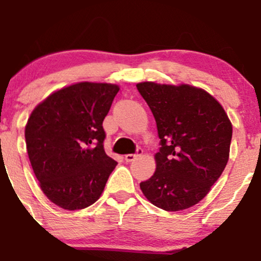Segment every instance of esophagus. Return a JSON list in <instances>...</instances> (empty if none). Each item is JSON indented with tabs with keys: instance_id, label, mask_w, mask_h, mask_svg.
Segmentation results:
<instances>
[{
	"instance_id": "obj_1",
	"label": "esophagus",
	"mask_w": 261,
	"mask_h": 261,
	"mask_svg": "<svg viewBox=\"0 0 261 261\" xmlns=\"http://www.w3.org/2000/svg\"><path fill=\"white\" fill-rule=\"evenodd\" d=\"M141 153H142V149L137 148L136 153H131V154H126V155H125V161H126V162H133V161L136 160V158L139 157V155H140Z\"/></svg>"
}]
</instances>
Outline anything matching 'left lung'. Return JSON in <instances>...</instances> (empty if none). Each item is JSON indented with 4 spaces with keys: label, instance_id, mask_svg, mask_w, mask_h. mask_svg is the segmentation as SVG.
<instances>
[{
    "label": "left lung",
    "instance_id": "1",
    "mask_svg": "<svg viewBox=\"0 0 261 261\" xmlns=\"http://www.w3.org/2000/svg\"><path fill=\"white\" fill-rule=\"evenodd\" d=\"M157 124L155 172L140 182L149 202L166 211L196 205L217 181L229 157L232 124L218 101L189 85H136Z\"/></svg>",
    "mask_w": 261,
    "mask_h": 261
}]
</instances>
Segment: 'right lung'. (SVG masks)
<instances>
[{"label":"right lung","mask_w":261,"mask_h":261,"mask_svg":"<svg viewBox=\"0 0 261 261\" xmlns=\"http://www.w3.org/2000/svg\"><path fill=\"white\" fill-rule=\"evenodd\" d=\"M119 89L112 83L71 85L29 116L24 134L32 168L43 193L61 208L94 203L118 164L104 151L103 120Z\"/></svg>","instance_id":"add662e5"}]
</instances>
